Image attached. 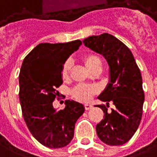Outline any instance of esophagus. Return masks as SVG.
<instances>
[{
  "mask_svg": "<svg viewBox=\"0 0 157 157\" xmlns=\"http://www.w3.org/2000/svg\"><path fill=\"white\" fill-rule=\"evenodd\" d=\"M84 107H85V109H86V110H88V109H92V105H90V104H86V105H84Z\"/></svg>",
  "mask_w": 157,
  "mask_h": 157,
  "instance_id": "esophagus-1",
  "label": "esophagus"
}]
</instances>
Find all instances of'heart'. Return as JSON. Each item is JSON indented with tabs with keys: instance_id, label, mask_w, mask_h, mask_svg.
Wrapping results in <instances>:
<instances>
[{
	"instance_id": "heart-1",
	"label": "heart",
	"mask_w": 157,
	"mask_h": 157,
	"mask_svg": "<svg viewBox=\"0 0 157 157\" xmlns=\"http://www.w3.org/2000/svg\"><path fill=\"white\" fill-rule=\"evenodd\" d=\"M82 60L85 63L86 66L91 71L94 70L100 69L101 67V59L98 56L94 53H87L82 57ZM71 63V61H65L61 68V78L63 80H67L70 75ZM97 89L94 86L89 85H77L71 91V94L73 98L76 100L82 102H87L91 99V98L96 94Z\"/></svg>"
}]
</instances>
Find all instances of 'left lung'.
<instances>
[{"label": "left lung", "instance_id": "obj_1", "mask_svg": "<svg viewBox=\"0 0 157 157\" xmlns=\"http://www.w3.org/2000/svg\"><path fill=\"white\" fill-rule=\"evenodd\" d=\"M83 43L104 56L109 66L110 82L98 97L106 105H98L105 115L96 126L97 134L106 144L121 145L131 140L142 118L144 93L140 68L129 48L112 35L89 36Z\"/></svg>", "mask_w": 157, "mask_h": 157}]
</instances>
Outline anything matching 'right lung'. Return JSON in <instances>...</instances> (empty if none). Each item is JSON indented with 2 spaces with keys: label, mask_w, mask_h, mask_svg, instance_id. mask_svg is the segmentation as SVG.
Masks as SVG:
<instances>
[{
  "label": "right lung",
  "mask_w": 157,
  "mask_h": 157,
  "mask_svg": "<svg viewBox=\"0 0 157 157\" xmlns=\"http://www.w3.org/2000/svg\"><path fill=\"white\" fill-rule=\"evenodd\" d=\"M82 44L80 40L66 43H40L26 56L19 73V100L25 121L35 139L48 148L66 146L74 137L76 121L84 106L74 100L64 102L65 108L57 110L63 81L61 68L72 52Z\"/></svg>",
  "instance_id": "right-lung-1"
}]
</instances>
